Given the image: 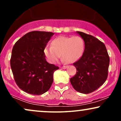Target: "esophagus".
Here are the masks:
<instances>
[{
	"instance_id": "1",
	"label": "esophagus",
	"mask_w": 121,
	"mask_h": 121,
	"mask_svg": "<svg viewBox=\"0 0 121 121\" xmlns=\"http://www.w3.org/2000/svg\"><path fill=\"white\" fill-rule=\"evenodd\" d=\"M67 67H68V66H65V65H64V66H61L60 68H61V69H65Z\"/></svg>"
}]
</instances>
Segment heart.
<instances>
[{
	"label": "heart",
	"instance_id": "obj_1",
	"mask_svg": "<svg viewBox=\"0 0 121 121\" xmlns=\"http://www.w3.org/2000/svg\"><path fill=\"white\" fill-rule=\"evenodd\" d=\"M51 46H46L44 48V54L48 61L55 64L61 57L64 61L70 63L80 59L84 49V42L80 36H59L53 39Z\"/></svg>",
	"mask_w": 121,
	"mask_h": 121
}]
</instances>
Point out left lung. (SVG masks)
<instances>
[{"label": "left lung", "instance_id": "8db88e82", "mask_svg": "<svg viewBox=\"0 0 121 121\" xmlns=\"http://www.w3.org/2000/svg\"><path fill=\"white\" fill-rule=\"evenodd\" d=\"M85 43L82 57L73 63L76 73L70 82L76 91L88 94L98 89L108 77L109 56L104 43L91 35L77 31Z\"/></svg>", "mask_w": 121, "mask_h": 121}]
</instances>
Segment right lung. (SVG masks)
I'll return each instance as SVG.
<instances>
[{
	"instance_id": "right-lung-1",
	"label": "right lung",
	"mask_w": 121,
	"mask_h": 121,
	"mask_svg": "<svg viewBox=\"0 0 121 121\" xmlns=\"http://www.w3.org/2000/svg\"><path fill=\"white\" fill-rule=\"evenodd\" d=\"M53 35L50 32L32 31L14 45L10 67L17 85L23 91L41 95L51 87L53 73L59 68L46 61L43 50Z\"/></svg>"
}]
</instances>
